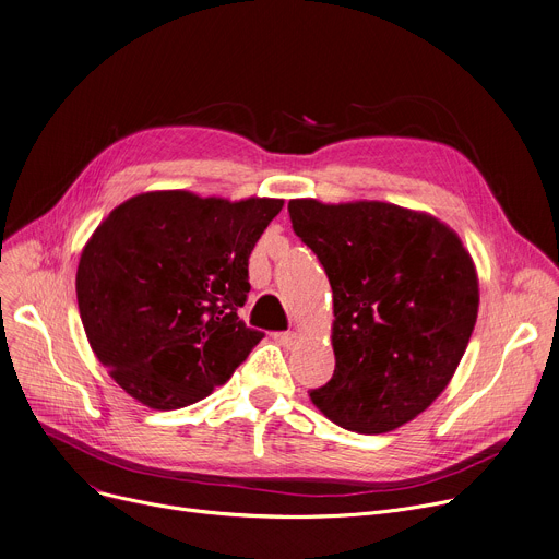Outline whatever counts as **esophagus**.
<instances>
[{
  "label": "esophagus",
  "instance_id": "1",
  "mask_svg": "<svg viewBox=\"0 0 559 559\" xmlns=\"http://www.w3.org/2000/svg\"><path fill=\"white\" fill-rule=\"evenodd\" d=\"M276 342L281 344V346H285V348H292V346H295L297 342H299V335L297 333H278L276 335Z\"/></svg>",
  "mask_w": 559,
  "mask_h": 559
}]
</instances>
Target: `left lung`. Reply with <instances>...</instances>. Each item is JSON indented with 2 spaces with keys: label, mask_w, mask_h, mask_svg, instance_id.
I'll return each instance as SVG.
<instances>
[{
  "label": "left lung",
  "mask_w": 559,
  "mask_h": 559,
  "mask_svg": "<svg viewBox=\"0 0 559 559\" xmlns=\"http://www.w3.org/2000/svg\"><path fill=\"white\" fill-rule=\"evenodd\" d=\"M292 228L333 289L335 371L310 401L333 424L380 435L447 390L478 317V274L460 235L385 201L292 199Z\"/></svg>",
  "instance_id": "left-lung-1"
}]
</instances>
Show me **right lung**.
<instances>
[{
  "label": "right lung",
  "mask_w": 559,
  "mask_h": 559,
  "mask_svg": "<svg viewBox=\"0 0 559 559\" xmlns=\"http://www.w3.org/2000/svg\"><path fill=\"white\" fill-rule=\"evenodd\" d=\"M283 199L142 192L110 211L76 270L79 314L97 360L129 396L179 409L224 385L264 337L238 308L249 255Z\"/></svg>",
  "instance_id": "right-lung-1"
}]
</instances>
